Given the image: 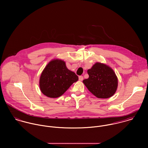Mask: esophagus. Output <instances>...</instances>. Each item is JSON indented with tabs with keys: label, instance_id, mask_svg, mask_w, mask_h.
I'll return each instance as SVG.
<instances>
[{
	"label": "esophagus",
	"instance_id": "obj_1",
	"mask_svg": "<svg viewBox=\"0 0 148 148\" xmlns=\"http://www.w3.org/2000/svg\"><path fill=\"white\" fill-rule=\"evenodd\" d=\"M79 80L80 81H83V76H79Z\"/></svg>",
	"mask_w": 148,
	"mask_h": 148
}]
</instances>
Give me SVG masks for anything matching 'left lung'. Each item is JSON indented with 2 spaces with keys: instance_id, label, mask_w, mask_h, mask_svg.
<instances>
[{
  "instance_id": "8db88e82",
  "label": "left lung",
  "mask_w": 148,
  "mask_h": 148,
  "mask_svg": "<svg viewBox=\"0 0 148 148\" xmlns=\"http://www.w3.org/2000/svg\"><path fill=\"white\" fill-rule=\"evenodd\" d=\"M89 78L83 82L88 89L99 99H107L116 93L117 77L109 66L97 62L87 71Z\"/></svg>"
}]
</instances>
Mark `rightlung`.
<instances>
[{"instance_id":"add662e5","label":"right lung","mask_w":148,"mask_h":148,"mask_svg":"<svg viewBox=\"0 0 148 148\" xmlns=\"http://www.w3.org/2000/svg\"><path fill=\"white\" fill-rule=\"evenodd\" d=\"M78 80V76L67 68L64 61L53 59L47 64L41 73L40 89L45 96L57 98L63 95Z\"/></svg>"}]
</instances>
